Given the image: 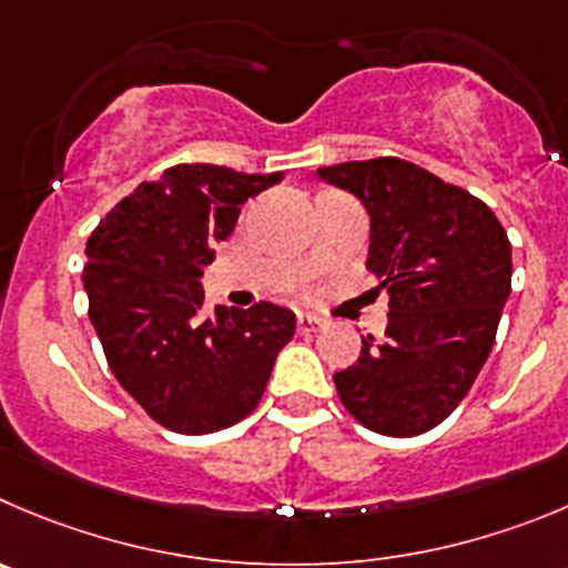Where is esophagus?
I'll return each instance as SVG.
<instances>
[{
    "label": "esophagus",
    "mask_w": 568,
    "mask_h": 568,
    "mask_svg": "<svg viewBox=\"0 0 568 568\" xmlns=\"http://www.w3.org/2000/svg\"><path fill=\"white\" fill-rule=\"evenodd\" d=\"M323 321L315 315H298V332L301 334H312V332H321Z\"/></svg>",
    "instance_id": "34e87169"
}]
</instances>
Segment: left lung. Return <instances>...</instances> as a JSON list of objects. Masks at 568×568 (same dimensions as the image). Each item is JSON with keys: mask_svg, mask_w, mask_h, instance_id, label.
Segmentation results:
<instances>
[{"mask_svg": "<svg viewBox=\"0 0 568 568\" xmlns=\"http://www.w3.org/2000/svg\"><path fill=\"white\" fill-rule=\"evenodd\" d=\"M371 214L368 270L387 290L385 337H362L359 359L334 374L339 402L390 437L429 432L471 390L510 295V242L496 214L413 161L321 166Z\"/></svg>", "mask_w": 568, "mask_h": 568, "instance_id": "1", "label": "left lung"}]
</instances>
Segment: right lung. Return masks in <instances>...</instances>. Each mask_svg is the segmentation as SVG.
<instances>
[{"instance_id":"add662e5","label":"right lung","mask_w":568,"mask_h":568,"mask_svg":"<svg viewBox=\"0 0 568 568\" xmlns=\"http://www.w3.org/2000/svg\"><path fill=\"white\" fill-rule=\"evenodd\" d=\"M281 178L178 164L139 183L91 231L89 317L119 385L166 429L209 435L251 415L293 339L295 315L284 306L258 301L209 315L200 290L242 203Z\"/></svg>"}]
</instances>
